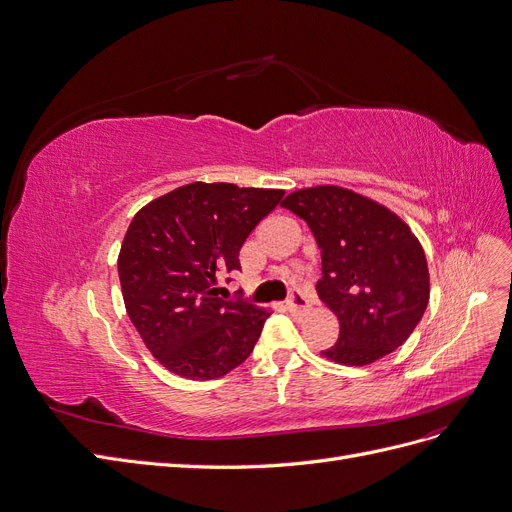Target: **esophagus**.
<instances>
[{
    "label": "esophagus",
    "instance_id": "1",
    "mask_svg": "<svg viewBox=\"0 0 512 512\" xmlns=\"http://www.w3.org/2000/svg\"><path fill=\"white\" fill-rule=\"evenodd\" d=\"M287 308H289V312H293V314H308V310H310V301H308V297L301 293V291H293L291 295H289V299H287Z\"/></svg>",
    "mask_w": 512,
    "mask_h": 512
}]
</instances>
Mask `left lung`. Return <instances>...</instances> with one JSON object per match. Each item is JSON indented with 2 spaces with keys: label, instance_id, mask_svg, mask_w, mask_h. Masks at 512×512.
<instances>
[{
  "label": "left lung",
  "instance_id": "left-lung-1",
  "mask_svg": "<svg viewBox=\"0 0 512 512\" xmlns=\"http://www.w3.org/2000/svg\"><path fill=\"white\" fill-rule=\"evenodd\" d=\"M282 206L312 230L323 259L316 291L339 320L337 342L320 354L363 367L403 346L430 297L426 255L409 225L339 185L297 189Z\"/></svg>",
  "mask_w": 512,
  "mask_h": 512
}]
</instances>
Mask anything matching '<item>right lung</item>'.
I'll use <instances>...</instances> for the list:
<instances>
[{
  "label": "right lung",
  "instance_id": "add662e5",
  "mask_svg": "<svg viewBox=\"0 0 512 512\" xmlns=\"http://www.w3.org/2000/svg\"><path fill=\"white\" fill-rule=\"evenodd\" d=\"M282 189L189 183L132 217L118 274L124 306L158 363L187 380H215L253 352L268 310L217 297L219 276L270 215Z\"/></svg>",
  "mask_w": 512,
  "mask_h": 512
}]
</instances>
